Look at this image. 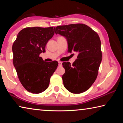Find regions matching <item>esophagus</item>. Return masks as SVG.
Segmentation results:
<instances>
[{
  "instance_id": "34e87169",
  "label": "esophagus",
  "mask_w": 123,
  "mask_h": 123,
  "mask_svg": "<svg viewBox=\"0 0 123 123\" xmlns=\"http://www.w3.org/2000/svg\"><path fill=\"white\" fill-rule=\"evenodd\" d=\"M62 62H59V67H61L62 66Z\"/></svg>"
}]
</instances>
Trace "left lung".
I'll return each instance as SVG.
<instances>
[{
	"label": "left lung",
	"instance_id": "1",
	"mask_svg": "<svg viewBox=\"0 0 123 123\" xmlns=\"http://www.w3.org/2000/svg\"><path fill=\"white\" fill-rule=\"evenodd\" d=\"M55 34L65 37L69 53L78 55L73 64L62 63L65 73L63 85L68 91L79 94L90 88L97 78L102 60L101 41L99 35L90 27L83 24L58 26Z\"/></svg>",
	"mask_w": 123,
	"mask_h": 123
}]
</instances>
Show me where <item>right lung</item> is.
<instances>
[{
    "instance_id": "add662e5",
    "label": "right lung",
    "mask_w": 123,
    "mask_h": 123,
    "mask_svg": "<svg viewBox=\"0 0 123 123\" xmlns=\"http://www.w3.org/2000/svg\"><path fill=\"white\" fill-rule=\"evenodd\" d=\"M54 32L53 27L24 28L12 45L14 67L20 83L29 92L38 94L46 90L57 67V61L45 62L39 57Z\"/></svg>"
}]
</instances>
